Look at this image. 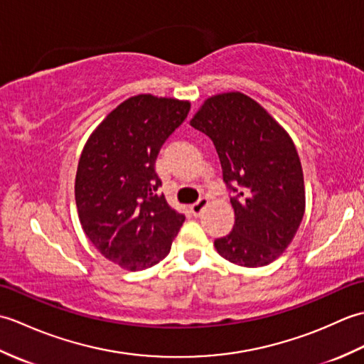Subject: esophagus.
<instances>
[{"instance_id":"esophagus-1","label":"esophagus","mask_w":364,"mask_h":364,"mask_svg":"<svg viewBox=\"0 0 364 364\" xmlns=\"http://www.w3.org/2000/svg\"><path fill=\"white\" fill-rule=\"evenodd\" d=\"M208 203H210V202H208V198H205V197H203V198H200L197 203L191 205V213L194 214L196 218H197V215H200V213H202V211L205 210V208L208 206Z\"/></svg>"}]
</instances>
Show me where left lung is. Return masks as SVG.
I'll return each mask as SVG.
<instances>
[{"mask_svg": "<svg viewBox=\"0 0 364 364\" xmlns=\"http://www.w3.org/2000/svg\"><path fill=\"white\" fill-rule=\"evenodd\" d=\"M191 125L213 141L233 192L235 227L215 239V250L237 266H267L288 249L305 213L304 170L291 136L242 92L206 98Z\"/></svg>", "mask_w": 364, "mask_h": 364, "instance_id": "1", "label": "left lung"}]
</instances>
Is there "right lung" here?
<instances>
[{
	"label": "right lung",
	"instance_id": "obj_1",
	"mask_svg": "<svg viewBox=\"0 0 364 364\" xmlns=\"http://www.w3.org/2000/svg\"><path fill=\"white\" fill-rule=\"evenodd\" d=\"M186 100L141 94L106 115L84 145L75 200L84 233L122 269H149L164 259L184 215L158 194L159 149L188 117Z\"/></svg>",
	"mask_w": 364,
	"mask_h": 364
}]
</instances>
